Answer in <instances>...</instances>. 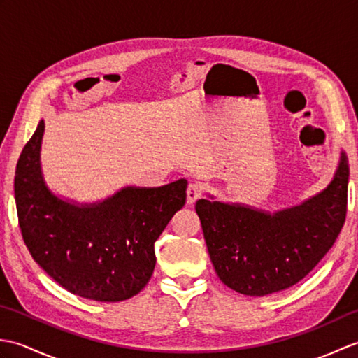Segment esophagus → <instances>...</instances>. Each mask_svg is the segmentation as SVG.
<instances>
[{"label": "esophagus", "mask_w": 358, "mask_h": 358, "mask_svg": "<svg viewBox=\"0 0 358 358\" xmlns=\"http://www.w3.org/2000/svg\"><path fill=\"white\" fill-rule=\"evenodd\" d=\"M203 187L200 183H191L187 187V203L194 204L196 200L201 199Z\"/></svg>", "instance_id": "1"}]
</instances>
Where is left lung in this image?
I'll use <instances>...</instances> for the list:
<instances>
[{
    "label": "left lung",
    "instance_id": "left-lung-1",
    "mask_svg": "<svg viewBox=\"0 0 358 358\" xmlns=\"http://www.w3.org/2000/svg\"><path fill=\"white\" fill-rule=\"evenodd\" d=\"M348 158L331 185L300 206L266 214L238 204L199 200L210 262L223 283L263 296L299 283L336 243L348 210Z\"/></svg>",
    "mask_w": 358,
    "mask_h": 358
}]
</instances>
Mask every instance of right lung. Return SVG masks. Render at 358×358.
I'll return each instance as SVG.
<instances>
[{
  "instance_id": "right-lung-1",
  "label": "right lung",
  "mask_w": 358,
  "mask_h": 358,
  "mask_svg": "<svg viewBox=\"0 0 358 358\" xmlns=\"http://www.w3.org/2000/svg\"><path fill=\"white\" fill-rule=\"evenodd\" d=\"M41 120L15 171V201L22 240L34 260L66 291L95 301H123L148 285L154 243L186 203L187 181L126 187L103 203L57 199L44 185Z\"/></svg>"
}]
</instances>
